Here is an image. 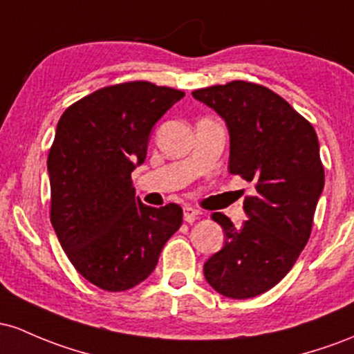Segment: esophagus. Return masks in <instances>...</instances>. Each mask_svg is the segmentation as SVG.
I'll return each mask as SVG.
<instances>
[{
	"label": "esophagus",
	"mask_w": 354,
	"mask_h": 354,
	"mask_svg": "<svg viewBox=\"0 0 354 354\" xmlns=\"http://www.w3.org/2000/svg\"><path fill=\"white\" fill-rule=\"evenodd\" d=\"M201 217V210L190 207V205H185L184 207V221L185 222H194L196 219Z\"/></svg>",
	"instance_id": "obj_1"
}]
</instances>
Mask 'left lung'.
I'll return each mask as SVG.
<instances>
[{"label": "left lung", "instance_id": "obj_1", "mask_svg": "<svg viewBox=\"0 0 354 354\" xmlns=\"http://www.w3.org/2000/svg\"><path fill=\"white\" fill-rule=\"evenodd\" d=\"M192 97L227 125L229 172L256 187L244 201L248 221L241 229L212 214L225 244L205 261V281L232 299L259 296L291 271L311 236L324 187L317 135L284 98L256 83L230 82Z\"/></svg>", "mask_w": 354, "mask_h": 354}]
</instances>
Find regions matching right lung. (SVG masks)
<instances>
[{
  "mask_svg": "<svg viewBox=\"0 0 354 354\" xmlns=\"http://www.w3.org/2000/svg\"><path fill=\"white\" fill-rule=\"evenodd\" d=\"M184 95L120 83L86 95L59 118L46 162L51 225L75 269L105 291L145 281L180 227V205H145L130 176L144 164L152 127Z\"/></svg>",
  "mask_w": 354,
  "mask_h": 354,
  "instance_id": "obj_1",
  "label": "right lung"
}]
</instances>
